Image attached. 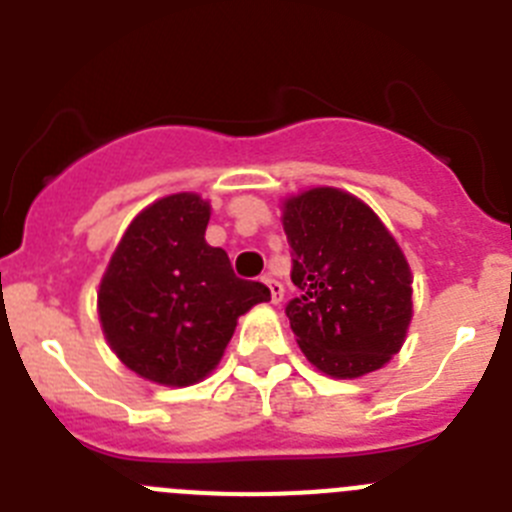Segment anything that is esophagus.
<instances>
[{
    "instance_id": "esophagus-1",
    "label": "esophagus",
    "mask_w": 512,
    "mask_h": 512,
    "mask_svg": "<svg viewBox=\"0 0 512 512\" xmlns=\"http://www.w3.org/2000/svg\"><path fill=\"white\" fill-rule=\"evenodd\" d=\"M264 284H266V287H269L271 302H274V305H279V302H282V297H284V287H282V284H279L277 279H271V277H264Z\"/></svg>"
}]
</instances>
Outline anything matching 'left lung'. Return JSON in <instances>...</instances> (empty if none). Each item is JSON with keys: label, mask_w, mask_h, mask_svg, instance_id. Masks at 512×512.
Here are the masks:
<instances>
[{"label": "left lung", "mask_w": 512, "mask_h": 512, "mask_svg": "<svg viewBox=\"0 0 512 512\" xmlns=\"http://www.w3.org/2000/svg\"><path fill=\"white\" fill-rule=\"evenodd\" d=\"M292 248L287 318L312 366L336 379L382 369L413 320V274L395 235L369 205L336 187L282 202Z\"/></svg>", "instance_id": "left-lung-1"}]
</instances>
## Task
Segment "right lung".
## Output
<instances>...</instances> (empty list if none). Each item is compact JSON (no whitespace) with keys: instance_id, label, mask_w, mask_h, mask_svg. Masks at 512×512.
Listing matches in <instances>:
<instances>
[{"instance_id":"right-lung-1","label":"right lung","mask_w":512,"mask_h":512,"mask_svg":"<svg viewBox=\"0 0 512 512\" xmlns=\"http://www.w3.org/2000/svg\"><path fill=\"white\" fill-rule=\"evenodd\" d=\"M210 202L161 197L133 217L97 292L102 333L130 372L189 387L220 364L243 312L269 287L233 274L228 253L205 241Z\"/></svg>"}]
</instances>
